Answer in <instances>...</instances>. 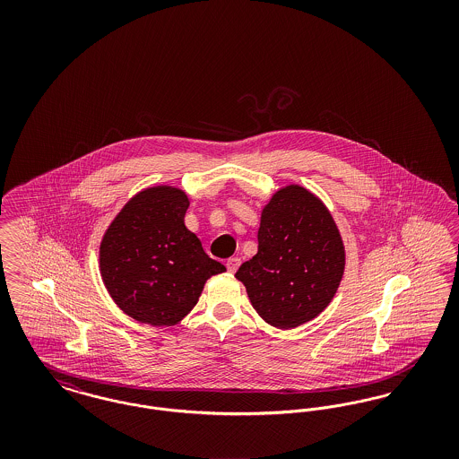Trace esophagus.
<instances>
[{
  "label": "esophagus",
  "mask_w": 459,
  "mask_h": 459,
  "mask_svg": "<svg viewBox=\"0 0 459 459\" xmlns=\"http://www.w3.org/2000/svg\"><path fill=\"white\" fill-rule=\"evenodd\" d=\"M239 258H229V260H227V270H229L230 273H236V270L239 268Z\"/></svg>",
  "instance_id": "obj_1"
}]
</instances>
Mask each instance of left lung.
<instances>
[{
  "mask_svg": "<svg viewBox=\"0 0 459 459\" xmlns=\"http://www.w3.org/2000/svg\"><path fill=\"white\" fill-rule=\"evenodd\" d=\"M344 268V242L327 206L289 184L263 206L258 253L240 264L236 279L268 325L289 330L330 305Z\"/></svg>",
  "mask_w": 459,
  "mask_h": 459,
  "instance_id": "8db88e82",
  "label": "left lung"
}]
</instances>
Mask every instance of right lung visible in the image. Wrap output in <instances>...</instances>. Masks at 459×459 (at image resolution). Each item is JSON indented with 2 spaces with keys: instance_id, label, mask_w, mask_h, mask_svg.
<instances>
[{
  "instance_id": "right-lung-1",
  "label": "right lung",
  "mask_w": 459,
  "mask_h": 459,
  "mask_svg": "<svg viewBox=\"0 0 459 459\" xmlns=\"http://www.w3.org/2000/svg\"><path fill=\"white\" fill-rule=\"evenodd\" d=\"M187 208L182 189L152 186L132 196L103 234V284L139 324L177 325L196 306L206 281L225 272L186 227Z\"/></svg>"
}]
</instances>
